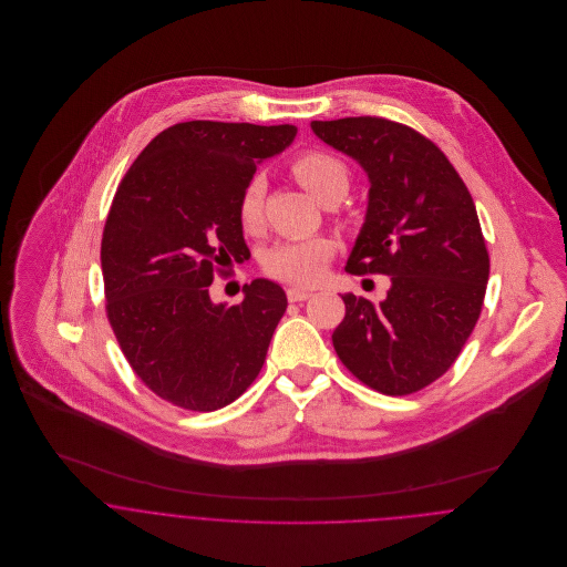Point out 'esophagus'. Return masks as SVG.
Masks as SVG:
<instances>
[{
    "mask_svg": "<svg viewBox=\"0 0 567 567\" xmlns=\"http://www.w3.org/2000/svg\"><path fill=\"white\" fill-rule=\"evenodd\" d=\"M286 295H288V301H290V303H301V301H306V299L312 297L310 290H301V288H288Z\"/></svg>",
    "mask_w": 567,
    "mask_h": 567,
    "instance_id": "1",
    "label": "esophagus"
}]
</instances>
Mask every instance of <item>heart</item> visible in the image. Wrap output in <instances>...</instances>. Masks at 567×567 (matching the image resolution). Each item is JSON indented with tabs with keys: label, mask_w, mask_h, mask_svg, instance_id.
<instances>
[{
	"label": "heart",
	"mask_w": 567,
	"mask_h": 567,
	"mask_svg": "<svg viewBox=\"0 0 567 567\" xmlns=\"http://www.w3.org/2000/svg\"><path fill=\"white\" fill-rule=\"evenodd\" d=\"M292 174L297 181L323 205L340 203L351 185V174L347 163L338 155L312 148L295 157ZM266 200V178L255 172L243 187L238 200V220L246 234H257L264 220ZM333 257V243L327 238L290 240L268 248L261 257V270L279 281L295 286H312L323 277L327 264Z\"/></svg>",
	"instance_id": "heart-1"
}]
</instances>
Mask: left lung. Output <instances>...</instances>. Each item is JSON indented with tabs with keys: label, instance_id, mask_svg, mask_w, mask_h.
I'll return each instance as SVG.
<instances>
[{
	"label": "left lung",
	"instance_id": "1",
	"mask_svg": "<svg viewBox=\"0 0 567 567\" xmlns=\"http://www.w3.org/2000/svg\"><path fill=\"white\" fill-rule=\"evenodd\" d=\"M312 131L371 181L344 270L391 277L382 303L342 297L333 349L369 389L412 395L456 362L483 312L488 250L474 198L443 151L402 122L360 115Z\"/></svg>",
	"mask_w": 567,
	"mask_h": 567
}]
</instances>
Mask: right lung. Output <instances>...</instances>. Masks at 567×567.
Returning <instances> with one entry per match:
<instances>
[{
    "instance_id": "1",
    "label": "right lung",
    "mask_w": 567,
    "mask_h": 567,
    "mask_svg": "<svg viewBox=\"0 0 567 567\" xmlns=\"http://www.w3.org/2000/svg\"><path fill=\"white\" fill-rule=\"evenodd\" d=\"M297 126L178 122L126 169L100 246L106 319L135 375L165 402L212 412L259 375L288 301L266 279L231 308L209 286L250 257L238 200L257 165Z\"/></svg>"
}]
</instances>
